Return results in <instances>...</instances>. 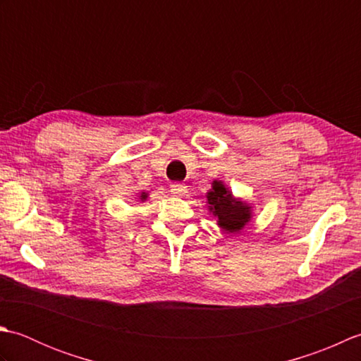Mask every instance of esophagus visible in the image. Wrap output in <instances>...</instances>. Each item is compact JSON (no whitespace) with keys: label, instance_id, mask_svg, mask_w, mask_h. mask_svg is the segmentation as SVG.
<instances>
[{"label":"esophagus","instance_id":"esophagus-1","mask_svg":"<svg viewBox=\"0 0 361 361\" xmlns=\"http://www.w3.org/2000/svg\"><path fill=\"white\" fill-rule=\"evenodd\" d=\"M171 192L173 195H183L186 194V186L183 183H172L171 185Z\"/></svg>","mask_w":361,"mask_h":361}]
</instances>
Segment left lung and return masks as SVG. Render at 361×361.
Segmentation results:
<instances>
[{
    "mask_svg": "<svg viewBox=\"0 0 361 361\" xmlns=\"http://www.w3.org/2000/svg\"><path fill=\"white\" fill-rule=\"evenodd\" d=\"M208 203L211 212L219 219V226L228 233L240 231L251 219L250 206L235 200L221 181L212 183V190L208 192Z\"/></svg>",
    "mask_w": 361,
    "mask_h": 361,
    "instance_id": "left-lung-1",
    "label": "left lung"
}]
</instances>
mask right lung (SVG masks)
<instances>
[{
  "instance_id": "right-lung-1",
  "label": "right lung",
  "mask_w": 361,
  "mask_h": 361,
  "mask_svg": "<svg viewBox=\"0 0 361 361\" xmlns=\"http://www.w3.org/2000/svg\"><path fill=\"white\" fill-rule=\"evenodd\" d=\"M145 198H147V194L142 192V194H141V200H145Z\"/></svg>"
}]
</instances>
